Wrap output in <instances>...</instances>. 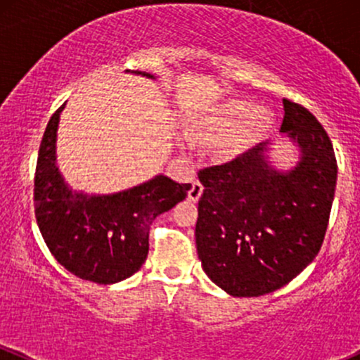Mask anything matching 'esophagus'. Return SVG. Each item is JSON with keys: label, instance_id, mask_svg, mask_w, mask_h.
Returning a JSON list of instances; mask_svg holds the SVG:
<instances>
[{"label": "esophagus", "instance_id": "esophagus-1", "mask_svg": "<svg viewBox=\"0 0 360 360\" xmlns=\"http://www.w3.org/2000/svg\"><path fill=\"white\" fill-rule=\"evenodd\" d=\"M201 195H203V184L198 183V181H195V183H193L191 189H189V191H188L189 200H191V201H198Z\"/></svg>", "mask_w": 360, "mask_h": 360}]
</instances>
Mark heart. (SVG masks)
<instances>
[{
	"mask_svg": "<svg viewBox=\"0 0 360 360\" xmlns=\"http://www.w3.org/2000/svg\"><path fill=\"white\" fill-rule=\"evenodd\" d=\"M274 121V112L266 108H256L246 101L231 98L208 110L189 129V136L196 141L220 143L225 140V152L236 153L262 135Z\"/></svg>",
	"mask_w": 360,
	"mask_h": 360,
	"instance_id": "b5f03b06",
	"label": "heart"
}]
</instances>
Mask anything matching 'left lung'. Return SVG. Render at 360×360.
Masks as SVG:
<instances>
[{
	"mask_svg": "<svg viewBox=\"0 0 360 360\" xmlns=\"http://www.w3.org/2000/svg\"><path fill=\"white\" fill-rule=\"evenodd\" d=\"M280 136L198 177L195 238L203 271L234 297L270 294L295 278L319 252L337 186V159L325 128L302 105L283 98ZM290 144L295 161L269 155Z\"/></svg>",
	"mask_w": 360,
	"mask_h": 360,
	"instance_id": "obj_1",
	"label": "left lung"
}]
</instances>
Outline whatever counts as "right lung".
<instances>
[{
	"instance_id": "obj_1",
	"label": "right lung",
	"mask_w": 360,
	"mask_h": 360,
	"mask_svg": "<svg viewBox=\"0 0 360 360\" xmlns=\"http://www.w3.org/2000/svg\"><path fill=\"white\" fill-rule=\"evenodd\" d=\"M153 78L145 71H129ZM65 104L53 114L39 148L35 219L51 255L70 274L110 285L136 274L148 255L150 225L188 196L191 184L164 174L109 195L73 189L58 165L56 141Z\"/></svg>"
}]
</instances>
